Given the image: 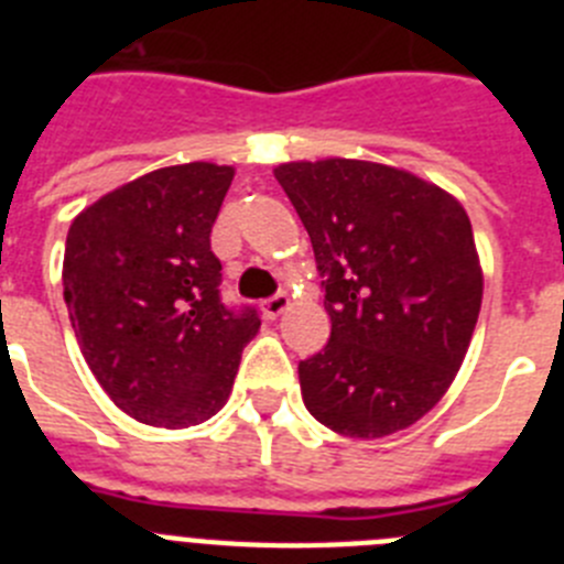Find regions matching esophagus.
I'll return each instance as SVG.
<instances>
[{
	"label": "esophagus",
	"instance_id": "obj_1",
	"mask_svg": "<svg viewBox=\"0 0 564 564\" xmlns=\"http://www.w3.org/2000/svg\"><path fill=\"white\" fill-rule=\"evenodd\" d=\"M288 305H291L288 293L279 291V293H273V296H268L265 302H262V313H265L268 318H276V316H282V313L288 311Z\"/></svg>",
	"mask_w": 564,
	"mask_h": 564
}]
</instances>
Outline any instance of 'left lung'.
<instances>
[{
    "mask_svg": "<svg viewBox=\"0 0 564 564\" xmlns=\"http://www.w3.org/2000/svg\"><path fill=\"white\" fill-rule=\"evenodd\" d=\"M307 228L330 341L299 361L305 406L347 437L392 435L455 381L482 302L475 234L460 203L370 161L273 169Z\"/></svg>",
    "mask_w": 564,
    "mask_h": 564,
    "instance_id": "left-lung-1",
    "label": "left lung"
}]
</instances>
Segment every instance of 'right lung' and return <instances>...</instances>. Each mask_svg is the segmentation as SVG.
<instances>
[{"label": "right lung", "mask_w": 564, "mask_h": 564, "mask_svg": "<svg viewBox=\"0 0 564 564\" xmlns=\"http://www.w3.org/2000/svg\"><path fill=\"white\" fill-rule=\"evenodd\" d=\"M231 166L154 169L78 214L64 248V302L89 370L115 406L183 430L223 410L253 307L220 299L212 226Z\"/></svg>", "instance_id": "obj_1"}]
</instances>
